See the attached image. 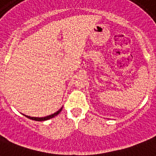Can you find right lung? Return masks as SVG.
Returning <instances> with one entry per match:
<instances>
[{"mask_svg":"<svg viewBox=\"0 0 156 156\" xmlns=\"http://www.w3.org/2000/svg\"><path fill=\"white\" fill-rule=\"evenodd\" d=\"M62 108H63V107H61V108L59 109L58 111L56 112L55 113L52 114V115H49V116H44V117H34V116H27V115H24V116H26V117H27V118L29 119H31V120H34V121H47V120H49V119L52 118V117H54V116H57L60 112H61V110H62Z\"/></svg>","mask_w":156,"mask_h":156,"instance_id":"1","label":"right lung"}]
</instances>
